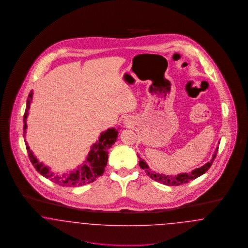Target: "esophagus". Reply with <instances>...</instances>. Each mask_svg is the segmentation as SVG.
Returning a JSON list of instances; mask_svg holds the SVG:
<instances>
[{
  "label": "esophagus",
  "instance_id": "34e87169",
  "mask_svg": "<svg viewBox=\"0 0 248 248\" xmlns=\"http://www.w3.org/2000/svg\"><path fill=\"white\" fill-rule=\"evenodd\" d=\"M131 124H131V122H130L128 119H125V120H124V125H125V126H130Z\"/></svg>",
  "mask_w": 248,
  "mask_h": 248
}]
</instances>
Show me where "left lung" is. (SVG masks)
<instances>
[{
	"label": "left lung",
	"instance_id": "1",
	"mask_svg": "<svg viewBox=\"0 0 248 248\" xmlns=\"http://www.w3.org/2000/svg\"><path fill=\"white\" fill-rule=\"evenodd\" d=\"M218 144H219V141H218ZM217 151H218V147L216 148V150H215V152H214L212 155V159L209 162L202 165L201 167L193 169L189 173H179L177 175H165L163 173L156 172V171H154L152 168H150L149 165L145 162V160L142 159L140 155H139V158H140L139 165L143 170H145L146 174L155 181H157L159 183H162V184H165L166 186H179V185H182L184 183H188L190 180L195 179V178L200 177L202 175H203L210 168V166L212 165L213 162H214V160L217 156Z\"/></svg>",
	"mask_w": 248,
	"mask_h": 248
}]
</instances>
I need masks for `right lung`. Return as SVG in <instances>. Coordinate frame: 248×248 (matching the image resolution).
I'll return each mask as SVG.
<instances>
[{
    "label": "right lung",
    "mask_w": 248,
    "mask_h": 248,
    "mask_svg": "<svg viewBox=\"0 0 248 248\" xmlns=\"http://www.w3.org/2000/svg\"><path fill=\"white\" fill-rule=\"evenodd\" d=\"M33 91H31L27 99V107L24 113L23 136L26 138V129H27V118L29 115V109L32 101ZM118 128L111 127L108 128L106 131H102L96 140L91 146V150L87 154L85 160L82 165H78L75 169L60 175L59 173H54L50 170L47 165L40 162L32 151L30 149L28 142L24 140L26 144L27 152L29 153V157L34 168L43 177H46L52 182L59 184L63 187H79L89 183L94 182L96 178L104 173L107 163H108V154L110 147L116 142L118 138Z\"/></svg>",
    "instance_id": "1"
}]
</instances>
